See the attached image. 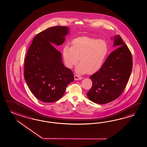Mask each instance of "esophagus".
Here are the masks:
<instances>
[{
	"instance_id": "1",
	"label": "esophagus",
	"mask_w": 147,
	"mask_h": 147,
	"mask_svg": "<svg viewBox=\"0 0 147 147\" xmlns=\"http://www.w3.org/2000/svg\"><path fill=\"white\" fill-rule=\"evenodd\" d=\"M82 79V77L80 76V75H76V74H75V75H74V79H75V80L77 81V80H81V79Z\"/></svg>"
}]
</instances>
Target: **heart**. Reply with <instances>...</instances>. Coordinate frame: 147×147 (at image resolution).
Here are the masks:
<instances>
[{"label":"heart","instance_id":"obj_1","mask_svg":"<svg viewBox=\"0 0 147 147\" xmlns=\"http://www.w3.org/2000/svg\"><path fill=\"white\" fill-rule=\"evenodd\" d=\"M108 53V46L102 40L83 36L73 40L71 47L63 49L65 63L69 68L78 63L76 72L83 74L96 72L101 67Z\"/></svg>","mask_w":147,"mask_h":147}]
</instances>
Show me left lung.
<instances>
[{"instance_id": "obj_1", "label": "left lung", "mask_w": 147, "mask_h": 147, "mask_svg": "<svg viewBox=\"0 0 147 147\" xmlns=\"http://www.w3.org/2000/svg\"><path fill=\"white\" fill-rule=\"evenodd\" d=\"M112 39V38H111ZM114 46L101 68L90 76L92 86L87 93L90 100L105 104L116 99L125 88L132 69V56L119 35L114 36Z\"/></svg>"}]
</instances>
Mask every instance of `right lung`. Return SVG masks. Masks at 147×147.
<instances>
[{
  "mask_svg": "<svg viewBox=\"0 0 147 147\" xmlns=\"http://www.w3.org/2000/svg\"><path fill=\"white\" fill-rule=\"evenodd\" d=\"M68 30L63 26L48 28L36 35L28 50L24 78L33 94L43 102L59 99L74 80L73 72L63 64L61 52L52 45L64 43Z\"/></svg>",
  "mask_w": 147,
  "mask_h": 147,
  "instance_id": "add662e5",
  "label": "right lung"
}]
</instances>
